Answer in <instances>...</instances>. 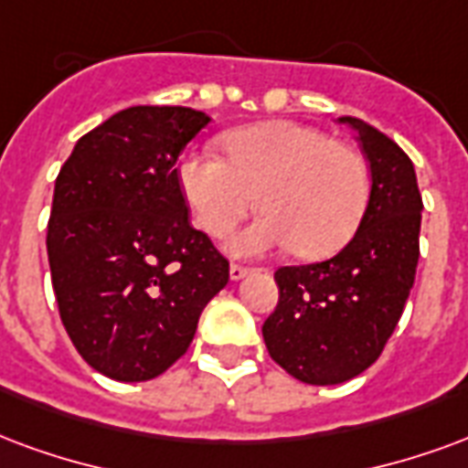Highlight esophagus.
Here are the masks:
<instances>
[{"label":"esophagus","mask_w":468,"mask_h":468,"mask_svg":"<svg viewBox=\"0 0 468 468\" xmlns=\"http://www.w3.org/2000/svg\"><path fill=\"white\" fill-rule=\"evenodd\" d=\"M248 275H250V268H245V265H235V262L230 265V280H233V282L248 278Z\"/></svg>","instance_id":"esophagus-1"}]
</instances>
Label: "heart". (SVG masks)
<instances>
[{"mask_svg":"<svg viewBox=\"0 0 468 468\" xmlns=\"http://www.w3.org/2000/svg\"><path fill=\"white\" fill-rule=\"evenodd\" d=\"M225 158L190 151L176 178L207 235L230 233L255 203L265 210L230 238L238 255L290 248L324 258L349 243L369 200L365 158L303 123L268 121L223 138Z\"/></svg>","mask_w":468,"mask_h":468,"instance_id":"heart-1","label":"heart"}]
</instances>
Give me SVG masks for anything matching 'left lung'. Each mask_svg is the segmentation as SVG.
I'll return each instance as SVG.
<instances>
[{
  "label": "left lung",
  "mask_w": 468,
  "mask_h": 468,
  "mask_svg": "<svg viewBox=\"0 0 468 468\" xmlns=\"http://www.w3.org/2000/svg\"><path fill=\"white\" fill-rule=\"evenodd\" d=\"M372 188L357 233L330 261L275 272L280 300L262 324L270 357L304 384H342L375 365L414 285L421 193L410 155L355 116Z\"/></svg>",
  "instance_id": "1"
}]
</instances>
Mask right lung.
<instances>
[{
    "label": "right lung",
    "mask_w": 468,
    "mask_h": 468,
    "mask_svg": "<svg viewBox=\"0 0 468 468\" xmlns=\"http://www.w3.org/2000/svg\"><path fill=\"white\" fill-rule=\"evenodd\" d=\"M210 123L186 106H131L76 141L54 183L49 250L58 314L79 355L146 382L186 355L228 285V261L188 223L176 161Z\"/></svg>",
    "instance_id": "add662e5"
}]
</instances>
